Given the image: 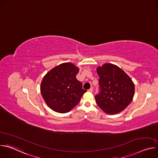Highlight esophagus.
<instances>
[{
    "mask_svg": "<svg viewBox=\"0 0 158 158\" xmlns=\"http://www.w3.org/2000/svg\"><path fill=\"white\" fill-rule=\"evenodd\" d=\"M88 91L90 92V93H93V88L91 87L89 89H88Z\"/></svg>",
    "mask_w": 158,
    "mask_h": 158,
    "instance_id": "1",
    "label": "esophagus"
}]
</instances>
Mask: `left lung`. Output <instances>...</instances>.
<instances>
[{
    "mask_svg": "<svg viewBox=\"0 0 158 158\" xmlns=\"http://www.w3.org/2000/svg\"><path fill=\"white\" fill-rule=\"evenodd\" d=\"M101 93L95 96L98 106L108 114H118L132 101L134 84L118 66L106 63L97 68Z\"/></svg>",
    "mask_w": 158,
    "mask_h": 158,
    "instance_id": "1",
    "label": "left lung"
}]
</instances>
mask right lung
Here are the masks:
<instances>
[{"mask_svg":"<svg viewBox=\"0 0 158 158\" xmlns=\"http://www.w3.org/2000/svg\"><path fill=\"white\" fill-rule=\"evenodd\" d=\"M79 69L71 62L58 65L42 79L40 93L47 105L59 113L73 109L86 92L76 79Z\"/></svg>","mask_w":158,"mask_h":158,"instance_id":"add662e5","label":"right lung"}]
</instances>
